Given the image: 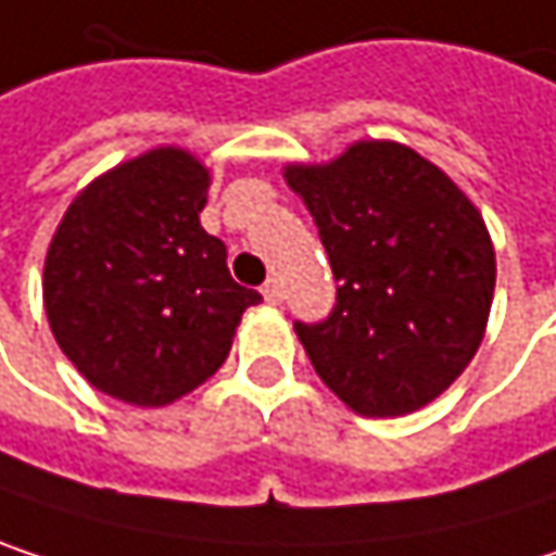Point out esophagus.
<instances>
[{"mask_svg":"<svg viewBox=\"0 0 556 556\" xmlns=\"http://www.w3.org/2000/svg\"><path fill=\"white\" fill-rule=\"evenodd\" d=\"M261 292H264V299H267L270 305H279V302H282V286H279V279H277V277L267 279Z\"/></svg>","mask_w":556,"mask_h":556,"instance_id":"esophagus-1","label":"esophagus"}]
</instances>
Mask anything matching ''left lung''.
<instances>
[{
  "instance_id": "8db88e82",
  "label": "left lung",
  "mask_w": 556,
  "mask_h": 556,
  "mask_svg": "<svg viewBox=\"0 0 556 556\" xmlns=\"http://www.w3.org/2000/svg\"><path fill=\"white\" fill-rule=\"evenodd\" d=\"M338 282L321 321L295 334L354 412L428 405L473 361L496 289V254L473 202L425 157L361 141L328 167H289Z\"/></svg>"
}]
</instances>
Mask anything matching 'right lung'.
I'll use <instances>...</instances> for the list:
<instances>
[{"label":"right lung","instance_id":"1","mask_svg":"<svg viewBox=\"0 0 556 556\" xmlns=\"http://www.w3.org/2000/svg\"><path fill=\"white\" fill-rule=\"evenodd\" d=\"M205 192V167L161 148L86 186L51 241L45 308L56 344L122 402L167 405L205 383L261 302L202 231Z\"/></svg>","mask_w":556,"mask_h":556}]
</instances>
